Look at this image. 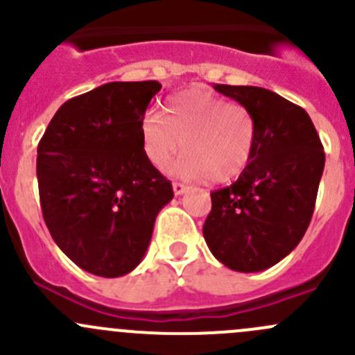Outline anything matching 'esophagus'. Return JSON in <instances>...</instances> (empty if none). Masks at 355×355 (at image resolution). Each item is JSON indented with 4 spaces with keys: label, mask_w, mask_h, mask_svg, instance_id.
<instances>
[{
    "label": "esophagus",
    "mask_w": 355,
    "mask_h": 355,
    "mask_svg": "<svg viewBox=\"0 0 355 355\" xmlns=\"http://www.w3.org/2000/svg\"><path fill=\"white\" fill-rule=\"evenodd\" d=\"M189 191V185L180 184V182H173V194L175 196H182Z\"/></svg>",
    "instance_id": "obj_1"
}]
</instances>
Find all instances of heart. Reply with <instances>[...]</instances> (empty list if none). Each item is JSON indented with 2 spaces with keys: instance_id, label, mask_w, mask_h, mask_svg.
Returning <instances> with one entry per match:
<instances>
[{
  "instance_id": "b5f03b06",
  "label": "heart",
  "mask_w": 355,
  "mask_h": 355,
  "mask_svg": "<svg viewBox=\"0 0 355 355\" xmlns=\"http://www.w3.org/2000/svg\"><path fill=\"white\" fill-rule=\"evenodd\" d=\"M148 161L161 168L182 148L185 153L170 164L175 177L227 182L237 177L256 149L254 114L241 103H228L213 92L189 89L168 99L164 118L149 111L141 127Z\"/></svg>"
}]
</instances>
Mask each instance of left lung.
<instances>
[{
  "label": "left lung",
  "instance_id": "8db88e82",
  "mask_svg": "<svg viewBox=\"0 0 355 355\" xmlns=\"http://www.w3.org/2000/svg\"><path fill=\"white\" fill-rule=\"evenodd\" d=\"M254 114L252 159L230 187L211 192L204 239L220 263L241 273L268 270L302 241L313 218L324 151L309 114L277 92L214 84Z\"/></svg>",
  "mask_w": 355,
  "mask_h": 355
}]
</instances>
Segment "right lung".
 Here are the masks:
<instances>
[{
	"instance_id": "right-lung-1",
	"label": "right lung",
	"mask_w": 355,
	"mask_h": 355,
	"mask_svg": "<svg viewBox=\"0 0 355 355\" xmlns=\"http://www.w3.org/2000/svg\"><path fill=\"white\" fill-rule=\"evenodd\" d=\"M161 84L108 82L68 99L37 146L41 209L56 245L82 270L116 278L139 266L170 180L142 148L146 110Z\"/></svg>"
}]
</instances>
